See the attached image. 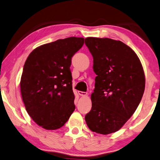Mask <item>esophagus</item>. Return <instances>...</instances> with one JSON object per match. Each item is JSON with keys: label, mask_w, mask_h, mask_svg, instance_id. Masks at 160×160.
<instances>
[{"label": "esophagus", "mask_w": 160, "mask_h": 160, "mask_svg": "<svg viewBox=\"0 0 160 160\" xmlns=\"http://www.w3.org/2000/svg\"><path fill=\"white\" fill-rule=\"evenodd\" d=\"M78 94H79L81 96H86V95H87V93L83 91H78Z\"/></svg>", "instance_id": "1"}]
</instances>
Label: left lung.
<instances>
[{
  "label": "left lung",
  "mask_w": 160,
  "mask_h": 160,
  "mask_svg": "<svg viewBox=\"0 0 160 160\" xmlns=\"http://www.w3.org/2000/svg\"><path fill=\"white\" fill-rule=\"evenodd\" d=\"M85 44L97 75L85 120L92 131L107 135L119 130L135 112L145 90L144 71L136 52L122 41L88 37Z\"/></svg>",
  "instance_id": "left-lung-1"
}]
</instances>
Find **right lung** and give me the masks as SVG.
I'll return each mask as SVG.
<instances>
[{"mask_svg": "<svg viewBox=\"0 0 160 160\" xmlns=\"http://www.w3.org/2000/svg\"><path fill=\"white\" fill-rule=\"evenodd\" d=\"M84 38L69 37L37 47L25 62L20 90L27 112L38 126L55 130L75 110L72 58Z\"/></svg>", "mask_w": 160, "mask_h": 160, "instance_id": "right-lung-1", "label": "right lung"}]
</instances>
